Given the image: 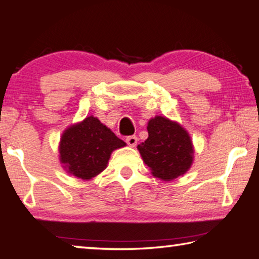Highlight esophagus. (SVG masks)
Segmentation results:
<instances>
[{
  "instance_id": "34e87169",
  "label": "esophagus",
  "mask_w": 259,
  "mask_h": 259,
  "mask_svg": "<svg viewBox=\"0 0 259 259\" xmlns=\"http://www.w3.org/2000/svg\"><path fill=\"white\" fill-rule=\"evenodd\" d=\"M125 142H126V144H128L129 146H131V147H135L136 145H137L138 138L136 137V136H129V137H126Z\"/></svg>"
}]
</instances>
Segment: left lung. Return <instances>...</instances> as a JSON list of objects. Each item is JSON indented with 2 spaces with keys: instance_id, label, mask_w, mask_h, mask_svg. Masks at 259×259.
Returning a JSON list of instances; mask_svg holds the SVG:
<instances>
[{
  "instance_id": "1",
  "label": "left lung",
  "mask_w": 259,
  "mask_h": 259,
  "mask_svg": "<svg viewBox=\"0 0 259 259\" xmlns=\"http://www.w3.org/2000/svg\"><path fill=\"white\" fill-rule=\"evenodd\" d=\"M147 139L137 148L153 176L163 182L184 176L194 161V146L188 131L161 115L147 122Z\"/></svg>"
}]
</instances>
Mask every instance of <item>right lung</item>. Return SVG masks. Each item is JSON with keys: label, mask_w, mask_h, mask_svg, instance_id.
Segmentation results:
<instances>
[{"label": "right lung", "mask_w": 259, "mask_h": 259, "mask_svg": "<svg viewBox=\"0 0 259 259\" xmlns=\"http://www.w3.org/2000/svg\"><path fill=\"white\" fill-rule=\"evenodd\" d=\"M125 145L97 117L87 116L64 130L58 146L59 161L68 175L90 181L106 169L113 151Z\"/></svg>", "instance_id": "obj_1"}]
</instances>
